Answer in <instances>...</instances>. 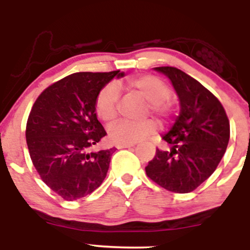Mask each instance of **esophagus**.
<instances>
[{
	"mask_svg": "<svg viewBox=\"0 0 250 250\" xmlns=\"http://www.w3.org/2000/svg\"><path fill=\"white\" fill-rule=\"evenodd\" d=\"M134 143H117L116 145V148L117 149H123V148H130V147H134Z\"/></svg>",
	"mask_w": 250,
	"mask_h": 250,
	"instance_id": "obj_1",
	"label": "esophagus"
}]
</instances>
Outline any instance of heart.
Wrapping results in <instances>:
<instances>
[{
	"mask_svg": "<svg viewBox=\"0 0 250 250\" xmlns=\"http://www.w3.org/2000/svg\"><path fill=\"white\" fill-rule=\"evenodd\" d=\"M129 87L135 89L147 101L150 114L157 117H165L169 113L167 99L170 90L162 80L153 75H143L129 81ZM119 87L115 83L104 85L97 94L95 110L102 121L110 123L116 119ZM156 129L153 121L129 122L122 121L110 125L108 129L109 139L114 143H135L148 137Z\"/></svg>",
	"mask_w": 250,
	"mask_h": 250,
	"instance_id": "b5f03b06",
	"label": "heart"
}]
</instances>
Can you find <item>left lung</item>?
Here are the masks:
<instances>
[{
	"label": "left lung",
	"mask_w": 250,
	"mask_h": 250,
	"mask_svg": "<svg viewBox=\"0 0 250 250\" xmlns=\"http://www.w3.org/2000/svg\"><path fill=\"white\" fill-rule=\"evenodd\" d=\"M154 69L170 80L179 96L180 114L162 135L170 149H157L146 173L169 191L190 193L214 173L225 155L229 120L221 102L199 81L174 67Z\"/></svg>",
	"instance_id": "obj_1"
}]
</instances>
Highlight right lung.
<instances>
[{"instance_id": "1", "label": "right lung", "mask_w": 250, "mask_h": 250, "mask_svg": "<svg viewBox=\"0 0 250 250\" xmlns=\"http://www.w3.org/2000/svg\"><path fill=\"white\" fill-rule=\"evenodd\" d=\"M115 76L125 73L71 74L44 89L31 108L25 129L30 159L43 182L62 199H82L107 176L115 148H89L107 135L95 100Z\"/></svg>"}]
</instances>
